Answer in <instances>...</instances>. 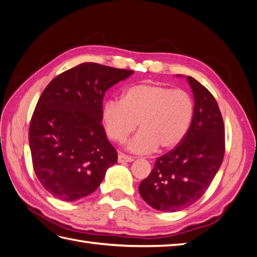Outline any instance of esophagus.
I'll return each instance as SVG.
<instances>
[{"instance_id":"1","label":"esophagus","mask_w":257,"mask_h":257,"mask_svg":"<svg viewBox=\"0 0 257 257\" xmlns=\"http://www.w3.org/2000/svg\"><path fill=\"white\" fill-rule=\"evenodd\" d=\"M133 161H134L133 158L127 157V155H125V154H119V157H118V162L119 163H131Z\"/></svg>"}]
</instances>
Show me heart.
<instances>
[{
  "label": "heart",
  "instance_id": "obj_1",
  "mask_svg": "<svg viewBox=\"0 0 257 257\" xmlns=\"http://www.w3.org/2000/svg\"><path fill=\"white\" fill-rule=\"evenodd\" d=\"M194 113L188 92L158 83H138L123 91L121 102L107 100L102 120L107 135L123 143L136 130L141 131L127 143V150L147 154L176 147L189 131Z\"/></svg>",
  "mask_w": 257,
  "mask_h": 257
}]
</instances>
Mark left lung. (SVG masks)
Instances as JSON below:
<instances>
[{
    "label": "left lung",
    "instance_id": "obj_1",
    "mask_svg": "<svg viewBox=\"0 0 257 257\" xmlns=\"http://www.w3.org/2000/svg\"><path fill=\"white\" fill-rule=\"evenodd\" d=\"M186 80L194 97L188 133L174 150L157 160L138 188L146 203L163 212L180 211L197 201L212 182L224 158L225 131L216 100L193 77L188 76Z\"/></svg>",
    "mask_w": 257,
    "mask_h": 257
}]
</instances>
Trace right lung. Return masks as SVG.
Returning <instances> with one entry per match:
<instances>
[{
  "label": "right lung",
  "instance_id": "add662e5",
  "mask_svg": "<svg viewBox=\"0 0 257 257\" xmlns=\"http://www.w3.org/2000/svg\"><path fill=\"white\" fill-rule=\"evenodd\" d=\"M133 73L82 63L57 76L42 93L29 144L35 174L53 197L74 201L90 195L118 161L102 125L103 98Z\"/></svg>",
  "mask_w": 257,
  "mask_h": 257
}]
</instances>
